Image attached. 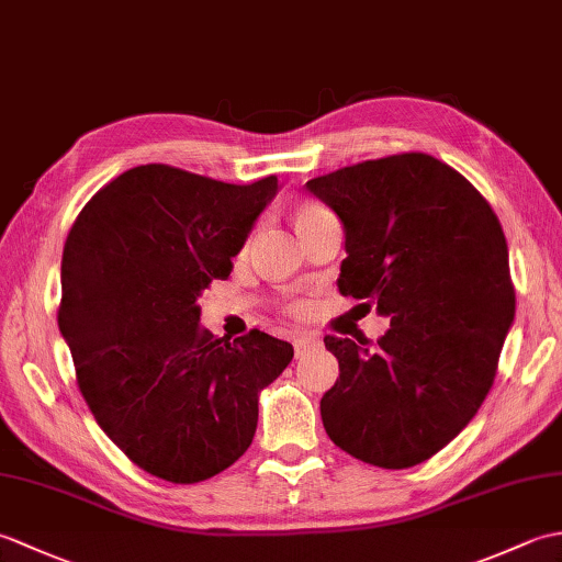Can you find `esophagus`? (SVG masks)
<instances>
[{"mask_svg": "<svg viewBox=\"0 0 562 562\" xmlns=\"http://www.w3.org/2000/svg\"><path fill=\"white\" fill-rule=\"evenodd\" d=\"M316 345H318V340L312 338V336L296 338V340H294V352H296V357H300V355H304L308 348H316Z\"/></svg>", "mask_w": 562, "mask_h": 562, "instance_id": "esophagus-1", "label": "esophagus"}]
</instances>
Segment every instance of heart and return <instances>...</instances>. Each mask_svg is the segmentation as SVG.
I'll list each match as a JSON object with an SVG mask.
<instances>
[{"mask_svg": "<svg viewBox=\"0 0 562 562\" xmlns=\"http://www.w3.org/2000/svg\"><path fill=\"white\" fill-rule=\"evenodd\" d=\"M326 210L324 207H318V205H312V202H304V205H300L294 210V229H296V234H300L302 229H306L308 224H314V222H318L321 217H326Z\"/></svg>", "mask_w": 562, "mask_h": 562, "instance_id": "obj_1", "label": "heart"}]
</instances>
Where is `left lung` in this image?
Segmentation results:
<instances>
[{"label": "left lung", "mask_w": 562, "mask_h": 562, "mask_svg": "<svg viewBox=\"0 0 562 562\" xmlns=\"http://www.w3.org/2000/svg\"><path fill=\"white\" fill-rule=\"evenodd\" d=\"M338 214V290L391 328L374 348L326 336L340 376L321 398L336 447L379 469L445 449L491 391L515 321L505 232L487 200L423 151L345 166L306 183Z\"/></svg>", "instance_id": "obj_1"}]
</instances>
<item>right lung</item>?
<instances>
[{"label": "right lung", "mask_w": 562, "mask_h": 562, "mask_svg": "<svg viewBox=\"0 0 562 562\" xmlns=\"http://www.w3.org/2000/svg\"><path fill=\"white\" fill-rule=\"evenodd\" d=\"M278 178L234 186L166 164L135 166L93 195L63 250L57 326L89 411L125 457L200 483L241 457L258 393L294 350L258 328L212 336L198 296L232 272Z\"/></svg>", "instance_id": "add662e5"}]
</instances>
